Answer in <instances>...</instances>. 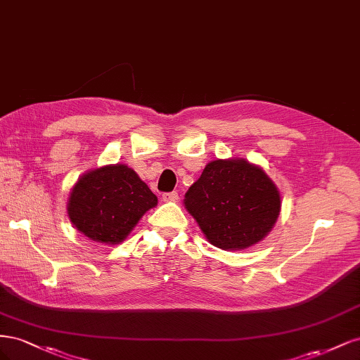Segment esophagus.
<instances>
[{
  "instance_id": "esophagus-1",
  "label": "esophagus",
  "mask_w": 360,
  "mask_h": 360,
  "mask_svg": "<svg viewBox=\"0 0 360 360\" xmlns=\"http://www.w3.org/2000/svg\"><path fill=\"white\" fill-rule=\"evenodd\" d=\"M162 200L165 202H176V201H179V193L177 192H167L162 195Z\"/></svg>"
}]
</instances>
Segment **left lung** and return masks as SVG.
Masks as SVG:
<instances>
[{"label":"left lung","mask_w":360,"mask_h":360,"mask_svg":"<svg viewBox=\"0 0 360 360\" xmlns=\"http://www.w3.org/2000/svg\"><path fill=\"white\" fill-rule=\"evenodd\" d=\"M183 204L213 246L243 250L271 231L281 212V193L255 163L216 159L207 163Z\"/></svg>","instance_id":"obj_1"}]
</instances>
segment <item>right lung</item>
I'll return each instance as SVG.
<instances>
[{"label": "right lung", "instance_id": "1", "mask_svg": "<svg viewBox=\"0 0 360 360\" xmlns=\"http://www.w3.org/2000/svg\"><path fill=\"white\" fill-rule=\"evenodd\" d=\"M156 205L158 197L132 168L112 163L84 172L73 184L68 216L90 240L120 245Z\"/></svg>", "mask_w": 360, "mask_h": 360}]
</instances>
